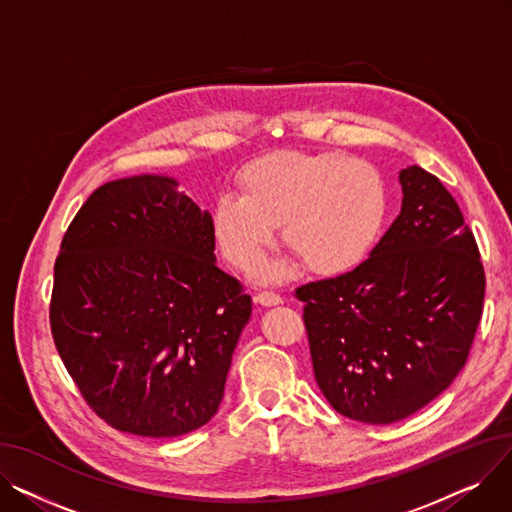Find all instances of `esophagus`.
I'll use <instances>...</instances> for the list:
<instances>
[{
    "label": "esophagus",
    "mask_w": 512,
    "mask_h": 512,
    "mask_svg": "<svg viewBox=\"0 0 512 512\" xmlns=\"http://www.w3.org/2000/svg\"><path fill=\"white\" fill-rule=\"evenodd\" d=\"M255 301L263 307H276V305L282 303V297H280V294L272 292V290H261L255 297Z\"/></svg>",
    "instance_id": "34e87169"
}]
</instances>
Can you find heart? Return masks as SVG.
<instances>
[{
  "instance_id": "heart-1",
  "label": "heart",
  "mask_w": 512,
  "mask_h": 512,
  "mask_svg": "<svg viewBox=\"0 0 512 512\" xmlns=\"http://www.w3.org/2000/svg\"><path fill=\"white\" fill-rule=\"evenodd\" d=\"M240 193L220 195L211 209L213 234L226 259L249 270L274 242L278 224L297 253L265 267V280L290 276L299 259L315 274L351 270L380 240L390 213L382 172L338 151L261 157L242 170Z\"/></svg>"
}]
</instances>
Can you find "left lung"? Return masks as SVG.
<instances>
[{
	"instance_id": "8db88e82",
	"label": "left lung",
	"mask_w": 512,
	"mask_h": 512,
	"mask_svg": "<svg viewBox=\"0 0 512 512\" xmlns=\"http://www.w3.org/2000/svg\"><path fill=\"white\" fill-rule=\"evenodd\" d=\"M398 180L400 213L369 259L294 290L319 390L371 425L413 415L454 382L486 294L475 236L444 184L419 166Z\"/></svg>"
}]
</instances>
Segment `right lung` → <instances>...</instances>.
<instances>
[{"label":"right lung","instance_id":"right-lung-1","mask_svg":"<svg viewBox=\"0 0 512 512\" xmlns=\"http://www.w3.org/2000/svg\"><path fill=\"white\" fill-rule=\"evenodd\" d=\"M209 211L170 176L112 180L53 267V342L87 405L120 432L176 438L224 396L251 297L215 265Z\"/></svg>","mask_w":512,"mask_h":512}]
</instances>
